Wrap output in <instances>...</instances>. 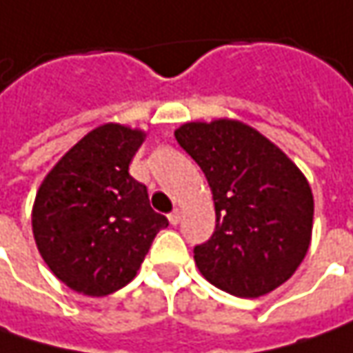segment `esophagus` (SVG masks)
<instances>
[{"label":"esophagus","instance_id":"34e87169","mask_svg":"<svg viewBox=\"0 0 353 353\" xmlns=\"http://www.w3.org/2000/svg\"><path fill=\"white\" fill-rule=\"evenodd\" d=\"M181 218H183V214H181V210H179V208H174V210L169 214V222L172 225L179 224V222H181Z\"/></svg>","mask_w":353,"mask_h":353}]
</instances>
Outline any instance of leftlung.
Masks as SVG:
<instances>
[{
	"label": "left lung",
	"mask_w": 353,
	"mask_h": 353,
	"mask_svg": "<svg viewBox=\"0 0 353 353\" xmlns=\"http://www.w3.org/2000/svg\"><path fill=\"white\" fill-rule=\"evenodd\" d=\"M174 137L210 184L216 230L194 248L202 277L241 299L275 291L303 263L314 198L289 157L239 119L188 121Z\"/></svg>",
	"instance_id": "left-lung-1"
}]
</instances>
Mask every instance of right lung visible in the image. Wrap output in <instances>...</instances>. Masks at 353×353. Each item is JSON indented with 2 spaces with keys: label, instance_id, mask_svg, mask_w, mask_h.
<instances>
[{
  "label": "right lung",
  "instance_id": "obj_1",
  "mask_svg": "<svg viewBox=\"0 0 353 353\" xmlns=\"http://www.w3.org/2000/svg\"><path fill=\"white\" fill-rule=\"evenodd\" d=\"M143 129L103 123L48 170L31 214L37 250L68 289L105 296L137 275L169 220L149 206L147 186L129 174Z\"/></svg>",
  "mask_w": 353,
  "mask_h": 353
}]
</instances>
